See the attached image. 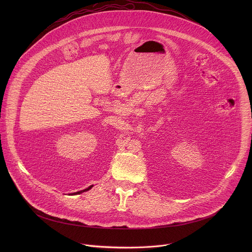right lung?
I'll list each match as a JSON object with an SVG mask.
<instances>
[{
	"instance_id": "1",
	"label": "right lung",
	"mask_w": 252,
	"mask_h": 252,
	"mask_svg": "<svg viewBox=\"0 0 252 252\" xmlns=\"http://www.w3.org/2000/svg\"><path fill=\"white\" fill-rule=\"evenodd\" d=\"M93 188V186H91V187H89L88 189H84V190H81V191H77V192H74L73 194H81L82 192H85V191H87V190H89V189H91Z\"/></svg>"
}]
</instances>
